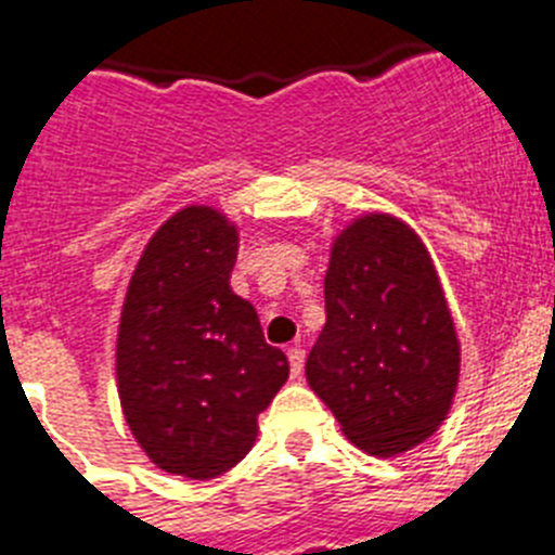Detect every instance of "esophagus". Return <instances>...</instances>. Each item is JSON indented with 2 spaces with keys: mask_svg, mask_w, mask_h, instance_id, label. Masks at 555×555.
Returning <instances> with one entry per match:
<instances>
[{
  "mask_svg": "<svg viewBox=\"0 0 555 555\" xmlns=\"http://www.w3.org/2000/svg\"><path fill=\"white\" fill-rule=\"evenodd\" d=\"M302 364H306V350L300 345L288 347V366H292V377L302 375Z\"/></svg>",
  "mask_w": 555,
  "mask_h": 555,
  "instance_id": "esophagus-1",
  "label": "esophagus"
}]
</instances>
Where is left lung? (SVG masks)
Instances as JSON below:
<instances>
[{
    "mask_svg": "<svg viewBox=\"0 0 555 555\" xmlns=\"http://www.w3.org/2000/svg\"><path fill=\"white\" fill-rule=\"evenodd\" d=\"M325 313L306 377L347 439L389 459L434 436L461 358L423 238L389 214L356 219L333 242Z\"/></svg>",
    "mask_w": 555,
    "mask_h": 555,
    "instance_id": "1",
    "label": "left lung"
}]
</instances>
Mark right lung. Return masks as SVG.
Instances as JSON below:
<instances>
[{
	"mask_svg": "<svg viewBox=\"0 0 555 555\" xmlns=\"http://www.w3.org/2000/svg\"><path fill=\"white\" fill-rule=\"evenodd\" d=\"M238 233L189 205L150 238L116 338L125 420L152 464L205 480L253 448L258 414L288 377L258 313L230 288Z\"/></svg>",
	"mask_w": 555,
	"mask_h": 555,
	"instance_id": "right-lung-1",
	"label": "right lung"
}]
</instances>
